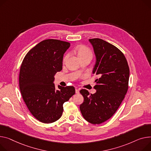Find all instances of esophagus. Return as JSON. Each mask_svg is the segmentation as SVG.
<instances>
[{
  "label": "esophagus",
  "mask_w": 151,
  "mask_h": 151,
  "mask_svg": "<svg viewBox=\"0 0 151 151\" xmlns=\"http://www.w3.org/2000/svg\"><path fill=\"white\" fill-rule=\"evenodd\" d=\"M75 92L76 94H78L79 93V88H76L75 90Z\"/></svg>",
  "instance_id": "34e87169"
}]
</instances>
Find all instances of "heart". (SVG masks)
Instances as JSON below:
<instances>
[{
    "label": "heart",
    "instance_id": "heart-1",
    "mask_svg": "<svg viewBox=\"0 0 151 151\" xmlns=\"http://www.w3.org/2000/svg\"><path fill=\"white\" fill-rule=\"evenodd\" d=\"M76 52L78 53V55L79 58H83V57H86V56H89L90 58L92 57V53L90 51V50L87 47L85 46H79L76 48ZM68 58V55H67L64 58V60H66Z\"/></svg>",
    "mask_w": 151,
    "mask_h": 151
}]
</instances>
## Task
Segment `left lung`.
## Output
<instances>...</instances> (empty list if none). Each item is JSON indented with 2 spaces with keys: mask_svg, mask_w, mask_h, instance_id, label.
<instances>
[{
  "mask_svg": "<svg viewBox=\"0 0 151 151\" xmlns=\"http://www.w3.org/2000/svg\"><path fill=\"white\" fill-rule=\"evenodd\" d=\"M96 58L92 73L96 75L93 94L80 90L84 102L79 108L84 118L93 124L111 117L124 98L128 89L129 68L123 53L115 46L99 38L88 39Z\"/></svg>",
  "mask_w": 151,
  "mask_h": 151,
  "instance_id": "left-lung-1",
  "label": "left lung"
}]
</instances>
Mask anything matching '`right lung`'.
Here are the masks:
<instances>
[{"label": "right lung", "instance_id": "1", "mask_svg": "<svg viewBox=\"0 0 151 151\" xmlns=\"http://www.w3.org/2000/svg\"><path fill=\"white\" fill-rule=\"evenodd\" d=\"M69 42L47 39L27 53L21 66L19 87L29 112L39 122L52 123L61 118L63 104L75 93L73 86L54 84L55 75L63 69Z\"/></svg>", "mask_w": 151, "mask_h": 151}]
</instances>
